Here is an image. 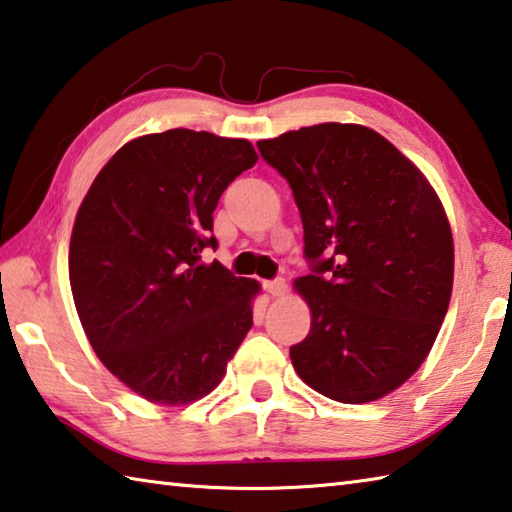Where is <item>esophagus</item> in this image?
<instances>
[{
  "label": "esophagus",
  "instance_id": "esophagus-1",
  "mask_svg": "<svg viewBox=\"0 0 512 512\" xmlns=\"http://www.w3.org/2000/svg\"><path fill=\"white\" fill-rule=\"evenodd\" d=\"M262 286H264L266 293H271V295H275V297L286 293V282L282 280V277H275V280H264Z\"/></svg>",
  "mask_w": 512,
  "mask_h": 512
}]
</instances>
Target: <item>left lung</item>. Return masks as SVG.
<instances>
[{
    "label": "left lung",
    "mask_w": 512,
    "mask_h": 512,
    "mask_svg": "<svg viewBox=\"0 0 512 512\" xmlns=\"http://www.w3.org/2000/svg\"><path fill=\"white\" fill-rule=\"evenodd\" d=\"M293 190L311 273L295 280L311 331L291 347L306 385L369 403L421 367L448 313L454 246L421 170L362 125L322 123L259 141Z\"/></svg>",
    "instance_id": "1"
}]
</instances>
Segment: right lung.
<instances>
[{
  "mask_svg": "<svg viewBox=\"0 0 512 512\" xmlns=\"http://www.w3.org/2000/svg\"><path fill=\"white\" fill-rule=\"evenodd\" d=\"M255 163L244 138L167 129L120 147L82 201L73 302L102 365L147 401L210 394L253 327L259 284L201 253L217 250L219 197Z\"/></svg>",
  "mask_w": 512,
  "mask_h": 512,
  "instance_id": "1",
  "label": "right lung"
}]
</instances>
